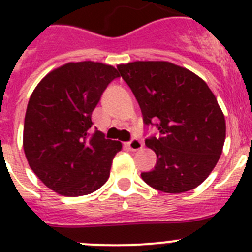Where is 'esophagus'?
Masks as SVG:
<instances>
[{"label": "esophagus", "mask_w": 252, "mask_h": 252, "mask_svg": "<svg viewBox=\"0 0 252 252\" xmlns=\"http://www.w3.org/2000/svg\"><path fill=\"white\" fill-rule=\"evenodd\" d=\"M126 145H127V148L132 151L140 150V149H142V146H144L142 145L141 140H139V139H132L131 141H128Z\"/></svg>", "instance_id": "34e87169"}]
</instances>
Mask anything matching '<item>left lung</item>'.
Returning <instances> with one entry per match:
<instances>
[{
    "label": "left lung",
    "mask_w": 252,
    "mask_h": 252,
    "mask_svg": "<svg viewBox=\"0 0 252 252\" xmlns=\"http://www.w3.org/2000/svg\"><path fill=\"white\" fill-rule=\"evenodd\" d=\"M141 108L144 124L159 136L145 140L157 165L141 173L146 184L164 193L197 188L217 164L226 139V121L206 82L169 62L117 65Z\"/></svg>",
    "instance_id": "obj_1"
}]
</instances>
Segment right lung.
<instances>
[{
  "mask_svg": "<svg viewBox=\"0 0 252 252\" xmlns=\"http://www.w3.org/2000/svg\"><path fill=\"white\" fill-rule=\"evenodd\" d=\"M117 77L108 64L66 63L48 73L31 94L24 151L36 177L58 194H91L110 177L122 144L104 139L101 131L90 135V128L102 93Z\"/></svg>",
  "mask_w": 252,
  "mask_h": 252,
  "instance_id": "right-lung-1",
  "label": "right lung"
}]
</instances>
